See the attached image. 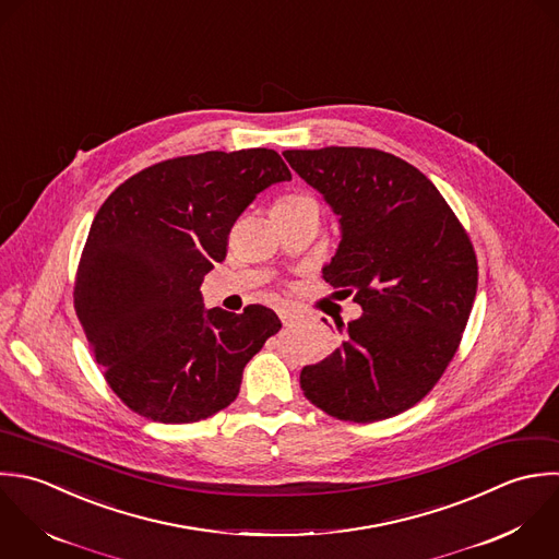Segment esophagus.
<instances>
[{"mask_svg": "<svg viewBox=\"0 0 559 559\" xmlns=\"http://www.w3.org/2000/svg\"><path fill=\"white\" fill-rule=\"evenodd\" d=\"M278 318H281V322L287 326V324L296 322V320L300 318V313H298L296 309H289V307H281V309H278Z\"/></svg>", "mask_w": 559, "mask_h": 559, "instance_id": "34e87169", "label": "esophagus"}]
</instances>
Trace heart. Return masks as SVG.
<instances>
[{
  "instance_id": "heart-1",
  "label": "heart",
  "mask_w": 559,
  "mask_h": 559,
  "mask_svg": "<svg viewBox=\"0 0 559 559\" xmlns=\"http://www.w3.org/2000/svg\"><path fill=\"white\" fill-rule=\"evenodd\" d=\"M311 198H307V195H283V198H278L276 202H274V209H283V206H294V204H300V202H309Z\"/></svg>"
}]
</instances>
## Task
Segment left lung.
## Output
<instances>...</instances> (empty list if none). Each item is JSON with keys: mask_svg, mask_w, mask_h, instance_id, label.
Masks as SVG:
<instances>
[{"mask_svg": "<svg viewBox=\"0 0 559 559\" xmlns=\"http://www.w3.org/2000/svg\"><path fill=\"white\" fill-rule=\"evenodd\" d=\"M283 156L340 215L342 241L322 274L364 309L333 355L302 368L300 388L340 420L399 416L457 353L477 296L471 237L436 185L394 154L331 145Z\"/></svg>", "mask_w": 559, "mask_h": 559, "instance_id": "1", "label": "left lung"}]
</instances>
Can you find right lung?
<instances>
[{
	"label": "right lung",
	"instance_id": "1",
	"mask_svg": "<svg viewBox=\"0 0 559 559\" xmlns=\"http://www.w3.org/2000/svg\"><path fill=\"white\" fill-rule=\"evenodd\" d=\"M283 180L292 171L274 150L202 152L145 167L99 206L73 309L106 383L139 416L189 425L217 414L278 333L263 305L204 309L200 285L226 259L237 217Z\"/></svg>",
	"mask_w": 559,
	"mask_h": 559
}]
</instances>
